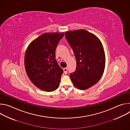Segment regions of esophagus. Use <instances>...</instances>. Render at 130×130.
Segmentation results:
<instances>
[{
	"instance_id": "1",
	"label": "esophagus",
	"mask_w": 130,
	"mask_h": 130,
	"mask_svg": "<svg viewBox=\"0 0 130 130\" xmlns=\"http://www.w3.org/2000/svg\"><path fill=\"white\" fill-rule=\"evenodd\" d=\"M64 70V72L65 73V74H67V72H68V69L67 68H64L63 69Z\"/></svg>"
}]
</instances>
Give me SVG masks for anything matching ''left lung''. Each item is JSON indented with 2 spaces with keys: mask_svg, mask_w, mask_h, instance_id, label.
<instances>
[{
  "mask_svg": "<svg viewBox=\"0 0 130 130\" xmlns=\"http://www.w3.org/2000/svg\"><path fill=\"white\" fill-rule=\"evenodd\" d=\"M65 35L77 63L70 78L77 88L86 89L97 83L103 75L105 64L103 47L96 35L85 30L67 31Z\"/></svg>",
  "mask_w": 130,
  "mask_h": 130,
  "instance_id": "8db88e82",
  "label": "left lung"
}]
</instances>
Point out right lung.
<instances>
[{
  "label": "right lung",
  "instance_id": "1",
  "mask_svg": "<svg viewBox=\"0 0 130 130\" xmlns=\"http://www.w3.org/2000/svg\"><path fill=\"white\" fill-rule=\"evenodd\" d=\"M64 33H46L33 41L25 56V66L32 83L39 88L52 91L59 86L63 73L55 59V52Z\"/></svg>",
  "mask_w": 130,
  "mask_h": 130
}]
</instances>
